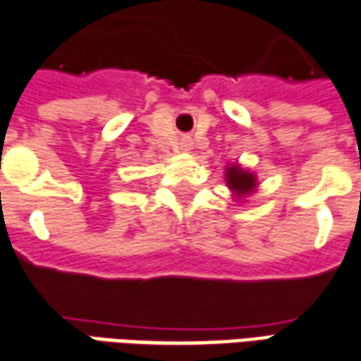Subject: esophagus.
<instances>
[{"label":"esophagus","mask_w":361,"mask_h":361,"mask_svg":"<svg viewBox=\"0 0 361 361\" xmlns=\"http://www.w3.org/2000/svg\"><path fill=\"white\" fill-rule=\"evenodd\" d=\"M181 148H183V150H191V140H188V138H185V140L181 142Z\"/></svg>","instance_id":"34e87169"}]
</instances>
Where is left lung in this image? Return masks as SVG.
Masks as SVG:
<instances>
[{
  "label": "left lung",
  "instance_id": "left-lung-1",
  "mask_svg": "<svg viewBox=\"0 0 361 361\" xmlns=\"http://www.w3.org/2000/svg\"><path fill=\"white\" fill-rule=\"evenodd\" d=\"M224 180L228 189H233L234 197H244L250 195L252 191L256 189V176L246 170H242L238 164H231L224 172Z\"/></svg>",
  "mask_w": 361,
  "mask_h": 361
}]
</instances>
